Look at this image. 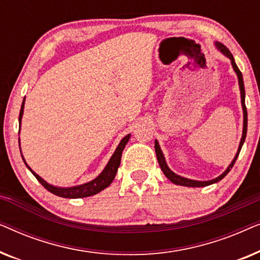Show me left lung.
Wrapping results in <instances>:
<instances>
[{"label": "left lung", "instance_id": "obj_1", "mask_svg": "<svg viewBox=\"0 0 260 260\" xmlns=\"http://www.w3.org/2000/svg\"><path fill=\"white\" fill-rule=\"evenodd\" d=\"M216 47H218L220 51H221L223 54H225L227 58L231 59V62H232V66L234 71H236L237 76H238V80H239V86H240V94H241V105H243V111H244V130H243V137H241V141H240V144H239V149H238V152L236 155V157L232 161V163L229 166V168L225 170V173H222L221 175L219 177H216L214 180H211V181H194V180H189V179H186V177H181L179 175H176L175 173H173L172 170L168 168V166H167L166 163V159H165V156H163L162 151H161V148H159V145L157 143V141L155 142V151H156V156H157V161H158V165L161 167L162 172L165 173V175L168 177V179L172 181L173 183L175 184H180V186H186V187H206V186H209V184L212 183H215L218 182V181L222 180L223 177H225L227 174L230 173V170L232 169V167L234 166V163H236L238 156H239V152L241 150V147H243L244 142H245V138H246V133H247V110H246V105H245V87H244V80H243V74H241L240 70L238 69L236 61H234V58L232 55V53L230 52V49L226 47L225 45L220 44V42H215Z\"/></svg>", "mask_w": 260, "mask_h": 260}]
</instances>
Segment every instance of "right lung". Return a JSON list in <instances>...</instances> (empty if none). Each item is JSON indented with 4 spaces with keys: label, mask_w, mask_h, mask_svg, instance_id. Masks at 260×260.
I'll return each mask as SVG.
<instances>
[{
    "label": "right lung",
    "mask_w": 260,
    "mask_h": 260,
    "mask_svg": "<svg viewBox=\"0 0 260 260\" xmlns=\"http://www.w3.org/2000/svg\"><path fill=\"white\" fill-rule=\"evenodd\" d=\"M23 106H24V99H23L22 105H21V110H20V116H19L20 125H21V118H22V115H23ZM129 138H130V135H127V136H125L122 141H120L119 145L116 149L115 154L112 155L111 158H110L108 166L105 167V169L103 170V173L101 174V175H99L98 177H95V179L93 181H91V182L81 184V186H77V187L59 188V187L51 186V184H48L45 180H42L41 177L38 175V174H35L33 170L29 168V166H28L26 161H24L23 156H22V159H23V162L26 163L27 168L30 170L31 174H33L35 177H37V180L39 181V182H40L48 191H51L52 194L58 195V197H61V198H67V199L87 198V197H92V195L99 193V191L105 189L106 187H109L110 184H111V182L113 181V179H115V176L117 174V170H118V167L120 165L122 152L124 150V148H125Z\"/></svg>",
    "instance_id": "right-lung-1"
}]
</instances>
